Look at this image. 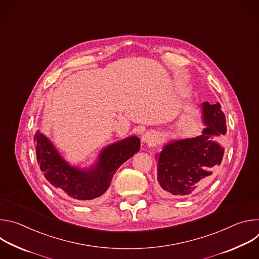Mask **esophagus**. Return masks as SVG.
Returning a JSON list of instances; mask_svg holds the SVG:
<instances>
[{
    "label": "esophagus",
    "mask_w": 259,
    "mask_h": 259,
    "mask_svg": "<svg viewBox=\"0 0 259 259\" xmlns=\"http://www.w3.org/2000/svg\"><path fill=\"white\" fill-rule=\"evenodd\" d=\"M142 142L145 145H155L158 142V135L154 131H147L142 135Z\"/></svg>",
    "instance_id": "esophagus-1"
}]
</instances>
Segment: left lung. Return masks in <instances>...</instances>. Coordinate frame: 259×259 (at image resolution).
I'll return each mask as SVG.
<instances>
[{
  "mask_svg": "<svg viewBox=\"0 0 259 259\" xmlns=\"http://www.w3.org/2000/svg\"><path fill=\"white\" fill-rule=\"evenodd\" d=\"M201 135L174 140L166 144L158 155L157 176L162 196H191L202 190L223 161L225 149L221 136L227 133L226 116L219 103H202Z\"/></svg>",
  "mask_w": 259,
  "mask_h": 259,
  "instance_id": "1",
  "label": "left lung"
}]
</instances>
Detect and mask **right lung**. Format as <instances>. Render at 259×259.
Masks as SVG:
<instances>
[{
  "instance_id": "1",
  "label": "right lung",
  "mask_w": 259,
  "mask_h": 259,
  "mask_svg": "<svg viewBox=\"0 0 259 259\" xmlns=\"http://www.w3.org/2000/svg\"><path fill=\"white\" fill-rule=\"evenodd\" d=\"M36 160L45 178L58 192L84 203L95 202L109 188L119 167L140 149V139L130 136L109 144L101 151L90 169L70 166L62 159L52 142L40 131L33 136Z\"/></svg>"
}]
</instances>
